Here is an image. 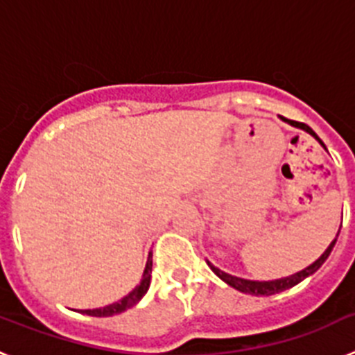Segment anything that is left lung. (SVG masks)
Masks as SVG:
<instances>
[{
    "label": "left lung",
    "mask_w": 355,
    "mask_h": 355,
    "mask_svg": "<svg viewBox=\"0 0 355 355\" xmlns=\"http://www.w3.org/2000/svg\"><path fill=\"white\" fill-rule=\"evenodd\" d=\"M281 119H283L284 122H288V124H291V126L300 128V130H304V131H307V133H309V135H313V137H315V139L318 140V142L322 144V146H324V142H322V140L318 139V135H316L315 131L311 130V128L307 126V124H304V122L290 121V119H284V117H281ZM324 149H325V146H324ZM338 234H340V231H338ZM338 234H336V238H338ZM336 238H334V240L331 241V245H329L327 249H325V252L322 254V256H320V258L316 259L315 263H311V265L307 266V268H304V270H300V272H297V274L290 275V277H281V279H275V281H250V279H241V277H236V275L225 274V272H222L220 268H216V266H213L209 261H208V265H209V268H211V270L215 272V274L218 275V277H220L222 281H224V283H227L229 286H233L234 290L241 291V293L266 295V297H268V295L281 293V291L288 290V288H293L295 284H299L300 281H304V279H306V277H309V275H311V274H315V272L318 270L320 266L324 265L325 259L329 258V254H331V250L334 249Z\"/></svg>",
    "instance_id": "obj_1"
}]
</instances>
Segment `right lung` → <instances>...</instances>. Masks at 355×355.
<instances>
[{
    "instance_id": "add662e5",
    "label": "right lung",
    "mask_w": 355,
    "mask_h": 355,
    "mask_svg": "<svg viewBox=\"0 0 355 355\" xmlns=\"http://www.w3.org/2000/svg\"><path fill=\"white\" fill-rule=\"evenodd\" d=\"M150 272H153V254L149 252V258H147V263H146V270H144L142 281H140L139 286H135V290H131L130 293H128L124 299L119 300V302L110 304V306H105V307H97V309H83L81 313L89 316H114L122 311H126V309L133 307L135 304L139 302L144 295L147 293L150 284Z\"/></svg>"
}]
</instances>
